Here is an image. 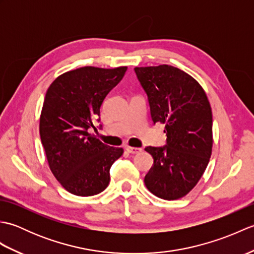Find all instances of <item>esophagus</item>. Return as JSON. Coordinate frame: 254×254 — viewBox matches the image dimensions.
<instances>
[{
  "label": "esophagus",
  "mask_w": 254,
  "mask_h": 254,
  "mask_svg": "<svg viewBox=\"0 0 254 254\" xmlns=\"http://www.w3.org/2000/svg\"><path fill=\"white\" fill-rule=\"evenodd\" d=\"M126 149L127 152L130 154H137V153H141L143 150L141 147H131V146H127Z\"/></svg>",
  "instance_id": "esophagus-1"
}]
</instances>
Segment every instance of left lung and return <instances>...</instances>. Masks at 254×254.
I'll list each match as a JSON object with an SVG mask.
<instances>
[{"instance_id":"1","label":"left lung","mask_w":254,"mask_h":254,"mask_svg":"<svg viewBox=\"0 0 254 254\" xmlns=\"http://www.w3.org/2000/svg\"><path fill=\"white\" fill-rule=\"evenodd\" d=\"M134 71L148 96L154 123H164L167 145L145 148L154 165L145 186L154 195L178 199L201 179L212 155L213 116L206 93L180 68L161 64Z\"/></svg>"}]
</instances>
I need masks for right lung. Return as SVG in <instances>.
Instances as JSON below:
<instances>
[{
  "label": "right lung",
  "mask_w": 254,
  "mask_h": 254,
  "mask_svg": "<svg viewBox=\"0 0 254 254\" xmlns=\"http://www.w3.org/2000/svg\"><path fill=\"white\" fill-rule=\"evenodd\" d=\"M127 69L79 67L61 74L47 90L39 123L41 143L53 176L74 195L104 191L112 164L123 154V148L108 146L88 128L95 127L102 101Z\"/></svg>",
  "instance_id": "obj_1"
}]
</instances>
